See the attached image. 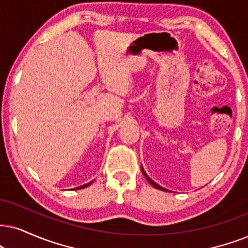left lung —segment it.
Returning <instances> with one entry per match:
<instances>
[{"label": "left lung", "instance_id": "left-lung-1", "mask_svg": "<svg viewBox=\"0 0 248 248\" xmlns=\"http://www.w3.org/2000/svg\"><path fill=\"white\" fill-rule=\"evenodd\" d=\"M140 169H142V173H143V175L144 176H145V178L147 180V182H149L150 184H151V186H153V187H155V189H158V190H161V191H166V192H168V190L167 189H165V187H162V186H159V184H156L155 181H152L151 178H150L149 176H147V174L145 173V170H144V168H143V166L140 165Z\"/></svg>", "mask_w": 248, "mask_h": 248}]
</instances>
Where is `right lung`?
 Listing matches in <instances>:
<instances>
[{"label":"right lung","mask_w":248,"mask_h":248,"mask_svg":"<svg viewBox=\"0 0 248 248\" xmlns=\"http://www.w3.org/2000/svg\"><path fill=\"white\" fill-rule=\"evenodd\" d=\"M93 181H92V182H89V183H87V184H83V186H78V187H74V190H80V189H84V187H87V186H89L90 184L93 183Z\"/></svg>","instance_id":"1"}]
</instances>
